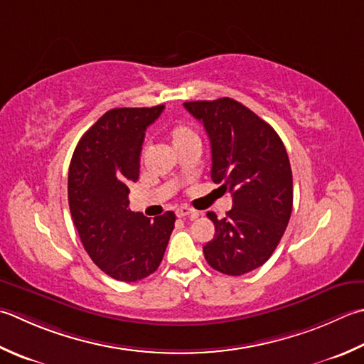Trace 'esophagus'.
<instances>
[{
	"mask_svg": "<svg viewBox=\"0 0 364 364\" xmlns=\"http://www.w3.org/2000/svg\"><path fill=\"white\" fill-rule=\"evenodd\" d=\"M175 215L178 218H186V216H191V218H196L197 216V211L188 208V206H180V208H176Z\"/></svg>",
	"mask_w": 364,
	"mask_h": 364,
	"instance_id": "esophagus-1",
	"label": "esophagus"
}]
</instances>
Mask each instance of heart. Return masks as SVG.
I'll return each instance as SVG.
<instances>
[{"instance_id": "obj_1", "label": "heart", "mask_w": 364, "mask_h": 364, "mask_svg": "<svg viewBox=\"0 0 364 364\" xmlns=\"http://www.w3.org/2000/svg\"><path fill=\"white\" fill-rule=\"evenodd\" d=\"M168 137H170V141H172V145L176 146V145L183 144L184 140H188L191 137H196V134L192 132V129H191V127H188V126L176 124V126L172 127V129H170Z\"/></svg>"}]
</instances>
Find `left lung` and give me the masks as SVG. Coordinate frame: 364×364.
<instances>
[{
	"label": "left lung",
	"instance_id": "1",
	"mask_svg": "<svg viewBox=\"0 0 364 364\" xmlns=\"http://www.w3.org/2000/svg\"><path fill=\"white\" fill-rule=\"evenodd\" d=\"M203 124L211 145V180L223 183L232 210L218 219L203 246L216 272L241 276L262 267L279 245L294 205V181L282 140L267 121L230 97L184 102Z\"/></svg>",
	"mask_w": 364,
	"mask_h": 364
}]
</instances>
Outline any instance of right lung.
<instances>
[{
    "label": "right lung",
    "instance_id": "add662e5",
    "mask_svg": "<svg viewBox=\"0 0 364 364\" xmlns=\"http://www.w3.org/2000/svg\"><path fill=\"white\" fill-rule=\"evenodd\" d=\"M162 110L164 105L109 110L83 134L70 159L68 197L78 237L91 260L117 281L154 273L175 227L173 211L151 220L127 208L145 131Z\"/></svg>",
    "mask_w": 364,
    "mask_h": 364
}]
</instances>
